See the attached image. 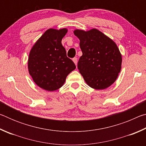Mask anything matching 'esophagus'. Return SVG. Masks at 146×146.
Segmentation results:
<instances>
[{
  "instance_id": "esophagus-1",
  "label": "esophagus",
  "mask_w": 146,
  "mask_h": 146,
  "mask_svg": "<svg viewBox=\"0 0 146 146\" xmlns=\"http://www.w3.org/2000/svg\"><path fill=\"white\" fill-rule=\"evenodd\" d=\"M73 62L75 64V65H76V64H77V62H78L77 58H76V57L73 58Z\"/></svg>"
}]
</instances>
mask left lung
Returning a JSON list of instances; mask_svg holds the SVG:
<instances>
[{"label": "left lung", "mask_w": 146, "mask_h": 146, "mask_svg": "<svg viewBox=\"0 0 146 146\" xmlns=\"http://www.w3.org/2000/svg\"><path fill=\"white\" fill-rule=\"evenodd\" d=\"M82 52L78 62L79 72L85 82L95 90H104L115 82L122 65L117 44L97 29L74 31Z\"/></svg>", "instance_id": "8db88e82"}]
</instances>
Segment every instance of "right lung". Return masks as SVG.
I'll return each instance as SVG.
<instances>
[{
	"label": "right lung",
	"instance_id": "1",
	"mask_svg": "<svg viewBox=\"0 0 146 146\" xmlns=\"http://www.w3.org/2000/svg\"><path fill=\"white\" fill-rule=\"evenodd\" d=\"M66 28L49 29L36 42L28 58V70L35 83L49 91L60 88L67 76L76 68L66 55L62 39Z\"/></svg>",
	"mask_w": 146,
	"mask_h": 146
}]
</instances>
